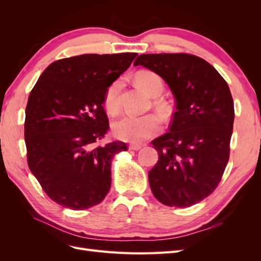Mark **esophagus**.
Returning <instances> with one entry per match:
<instances>
[{
  "instance_id": "obj_1",
  "label": "esophagus",
  "mask_w": 261,
  "mask_h": 261,
  "mask_svg": "<svg viewBox=\"0 0 261 261\" xmlns=\"http://www.w3.org/2000/svg\"><path fill=\"white\" fill-rule=\"evenodd\" d=\"M128 149L129 150H135V151H137V150L141 149V145H139V144H130L128 146Z\"/></svg>"
}]
</instances>
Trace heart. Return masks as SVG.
Wrapping results in <instances>:
<instances>
[{
  "label": "heart",
  "instance_id": "heart-1",
  "mask_svg": "<svg viewBox=\"0 0 261 261\" xmlns=\"http://www.w3.org/2000/svg\"><path fill=\"white\" fill-rule=\"evenodd\" d=\"M137 84L147 91L150 96H159L163 91L162 78L151 70H140L135 76ZM122 87V80L114 81L109 85L105 93V106L108 112L116 115L121 111L120 91ZM155 105L162 111H167L168 106L163 101L158 100ZM162 122L159 115L155 113H148L144 115H126L116 121L112 130L114 136L118 139L130 143H140L154 136L161 129Z\"/></svg>",
  "mask_w": 261,
  "mask_h": 261
}]
</instances>
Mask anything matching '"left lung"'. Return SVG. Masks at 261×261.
I'll return each mask as SVG.
<instances>
[{
    "mask_svg": "<svg viewBox=\"0 0 261 261\" xmlns=\"http://www.w3.org/2000/svg\"><path fill=\"white\" fill-rule=\"evenodd\" d=\"M134 65L162 77L175 98L170 132L151 141L159 160L148 173L150 188L165 206L191 207L213 193L230 158V88L215 67L192 54H141Z\"/></svg>",
    "mask_w": 261,
    "mask_h": 261,
    "instance_id": "left-lung-1",
    "label": "left lung"
}]
</instances>
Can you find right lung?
Here are the masks:
<instances>
[{"instance_id":"1","label":"right lung","mask_w":261,"mask_h":261,"mask_svg":"<svg viewBox=\"0 0 261 261\" xmlns=\"http://www.w3.org/2000/svg\"><path fill=\"white\" fill-rule=\"evenodd\" d=\"M137 53L83 54L55 61L31 90L25 118L27 161L45 194L61 206L84 210L111 187V161L123 141L99 145L109 129L103 105L109 85Z\"/></svg>"}]
</instances>
